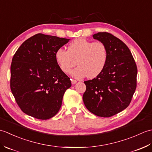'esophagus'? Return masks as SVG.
<instances>
[{
	"mask_svg": "<svg viewBox=\"0 0 152 152\" xmlns=\"http://www.w3.org/2000/svg\"><path fill=\"white\" fill-rule=\"evenodd\" d=\"M70 80H71V83H72V85L76 84V82H77V81H76V80H72V79H71Z\"/></svg>",
	"mask_w": 152,
	"mask_h": 152,
	"instance_id": "1",
	"label": "esophagus"
}]
</instances>
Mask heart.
Returning <instances> with one entry per match:
<instances>
[{"instance_id":"obj_1","label":"heart","mask_w":152,"mask_h":152,"mask_svg":"<svg viewBox=\"0 0 152 152\" xmlns=\"http://www.w3.org/2000/svg\"><path fill=\"white\" fill-rule=\"evenodd\" d=\"M55 56L63 72L69 73L77 63L78 66L71 72L72 77L80 79L87 76L88 78H94L106 65L108 51L101 42L78 38L68 46V50L58 49Z\"/></svg>"}]
</instances>
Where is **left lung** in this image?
Instances as JSON below:
<instances>
[{
    "label": "left lung",
    "mask_w": 152,
    "mask_h": 152,
    "mask_svg": "<svg viewBox=\"0 0 152 152\" xmlns=\"http://www.w3.org/2000/svg\"><path fill=\"white\" fill-rule=\"evenodd\" d=\"M93 38L105 45L108 58L102 72L84 82L83 101L93 114L108 118L129 105L137 88V67L129 48L119 38L108 33H96Z\"/></svg>",
    "instance_id": "obj_1"
}]
</instances>
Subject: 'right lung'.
<instances>
[{
	"label": "right lung",
	"instance_id": "obj_1",
	"mask_svg": "<svg viewBox=\"0 0 152 152\" xmlns=\"http://www.w3.org/2000/svg\"><path fill=\"white\" fill-rule=\"evenodd\" d=\"M70 40L37 34L15 52L11 64L10 88L25 114L48 119L59 112L71 82L61 70L55 55Z\"/></svg>",
	"mask_w": 152,
	"mask_h": 152
}]
</instances>
